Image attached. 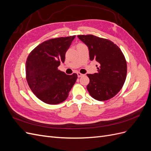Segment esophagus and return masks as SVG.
I'll list each match as a JSON object with an SVG mask.
<instances>
[{
	"instance_id": "obj_1",
	"label": "esophagus",
	"mask_w": 151,
	"mask_h": 151,
	"mask_svg": "<svg viewBox=\"0 0 151 151\" xmlns=\"http://www.w3.org/2000/svg\"><path fill=\"white\" fill-rule=\"evenodd\" d=\"M83 76H84V74H81L80 72H77V76H78V77H81Z\"/></svg>"
}]
</instances>
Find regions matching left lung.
Returning <instances> with one entry per match:
<instances>
[{"label":"left lung","mask_w":151,"mask_h":151,"mask_svg":"<svg viewBox=\"0 0 151 151\" xmlns=\"http://www.w3.org/2000/svg\"><path fill=\"white\" fill-rule=\"evenodd\" d=\"M89 50L90 60L98 63L97 73L87 74V86L91 96L98 101H106L121 90L127 77L125 58L120 48L110 40L94 35H78Z\"/></svg>","instance_id":"left-lung-1"}]
</instances>
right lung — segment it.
Masks as SVG:
<instances>
[{"label": "right lung", "instance_id": "1", "mask_svg": "<svg viewBox=\"0 0 151 151\" xmlns=\"http://www.w3.org/2000/svg\"><path fill=\"white\" fill-rule=\"evenodd\" d=\"M76 36L51 39L36 47L26 62V80L31 90L41 101L57 104L67 98L77 79L58 70L65 62V53Z\"/></svg>", "mask_w": 151, "mask_h": 151}]
</instances>
